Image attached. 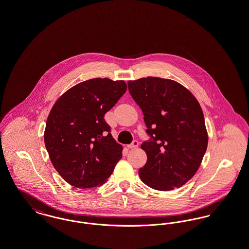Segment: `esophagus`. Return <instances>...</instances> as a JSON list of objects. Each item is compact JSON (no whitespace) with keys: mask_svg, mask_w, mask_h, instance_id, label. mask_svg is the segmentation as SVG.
I'll return each mask as SVG.
<instances>
[{"mask_svg":"<svg viewBox=\"0 0 249 249\" xmlns=\"http://www.w3.org/2000/svg\"><path fill=\"white\" fill-rule=\"evenodd\" d=\"M139 146V142L137 141V140H134L133 142H131L130 144L128 145V147L129 148H132V149H134V148H137Z\"/></svg>","mask_w":249,"mask_h":249,"instance_id":"obj_1","label":"esophagus"}]
</instances>
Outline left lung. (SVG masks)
<instances>
[{
    "instance_id": "obj_1",
    "label": "left lung",
    "mask_w": 249,
    "mask_h": 249,
    "mask_svg": "<svg viewBox=\"0 0 249 249\" xmlns=\"http://www.w3.org/2000/svg\"><path fill=\"white\" fill-rule=\"evenodd\" d=\"M128 87L142 109L149 136L141 145L147 160L139 177L154 190L182 187L197 172L207 148L200 104L189 89L170 79L148 76L129 81Z\"/></svg>"
}]
</instances>
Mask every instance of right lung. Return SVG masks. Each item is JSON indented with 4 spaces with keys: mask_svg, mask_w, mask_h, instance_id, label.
<instances>
[{
    "mask_svg": "<svg viewBox=\"0 0 249 249\" xmlns=\"http://www.w3.org/2000/svg\"><path fill=\"white\" fill-rule=\"evenodd\" d=\"M127 90V85L93 78L60 96L48 115L45 144L59 176L77 189L103 185L122 157L104 119Z\"/></svg>",
    "mask_w": 249,
    "mask_h": 249,
    "instance_id": "1",
    "label": "right lung"
}]
</instances>
